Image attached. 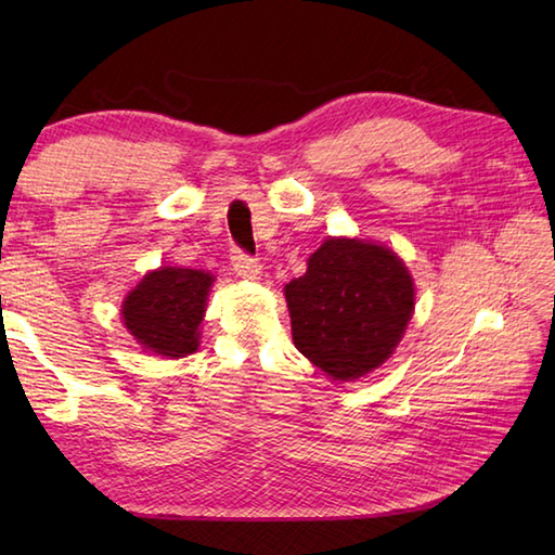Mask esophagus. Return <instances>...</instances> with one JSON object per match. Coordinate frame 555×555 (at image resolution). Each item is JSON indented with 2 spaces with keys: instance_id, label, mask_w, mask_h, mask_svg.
Segmentation results:
<instances>
[{
  "instance_id": "esophagus-1",
  "label": "esophagus",
  "mask_w": 555,
  "mask_h": 555,
  "mask_svg": "<svg viewBox=\"0 0 555 555\" xmlns=\"http://www.w3.org/2000/svg\"><path fill=\"white\" fill-rule=\"evenodd\" d=\"M231 262H233L235 271H238L241 276H245V279H257L259 276L257 259L250 257L247 253H243L241 247H233V250H231Z\"/></svg>"
}]
</instances>
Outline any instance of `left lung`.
<instances>
[{"instance_id": "1", "label": "left lung", "mask_w": 555, "mask_h": 555, "mask_svg": "<svg viewBox=\"0 0 555 555\" xmlns=\"http://www.w3.org/2000/svg\"><path fill=\"white\" fill-rule=\"evenodd\" d=\"M284 293L293 344L336 382L360 379L391 358L415 310L403 259L358 238H326Z\"/></svg>"}]
</instances>
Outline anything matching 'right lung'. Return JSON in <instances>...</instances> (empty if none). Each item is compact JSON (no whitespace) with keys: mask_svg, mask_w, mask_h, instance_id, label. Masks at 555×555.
Segmentation results:
<instances>
[{"mask_svg":"<svg viewBox=\"0 0 555 555\" xmlns=\"http://www.w3.org/2000/svg\"><path fill=\"white\" fill-rule=\"evenodd\" d=\"M211 284L215 276L203 269L150 271L121 305L124 324L145 350L167 358L191 356L199 346Z\"/></svg>","mask_w":555,"mask_h":555,"instance_id":"1","label":"right lung"}]
</instances>
